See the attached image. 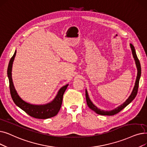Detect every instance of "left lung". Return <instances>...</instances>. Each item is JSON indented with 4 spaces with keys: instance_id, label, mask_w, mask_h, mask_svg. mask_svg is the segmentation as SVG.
<instances>
[{
    "instance_id": "1",
    "label": "left lung",
    "mask_w": 147,
    "mask_h": 147,
    "mask_svg": "<svg viewBox=\"0 0 147 147\" xmlns=\"http://www.w3.org/2000/svg\"><path fill=\"white\" fill-rule=\"evenodd\" d=\"M130 47H131V51H132V54H133V58H134V59H135V63H136V67H137V69H138V75H137L135 85V87H134V88H133V90L131 95H130V97H129V98L127 99L123 105H121L119 107H117L116 109H115L114 110H112V111H105L101 110V109H98V108H97L92 103L91 101L90 100V99H89V98L88 97V94L87 91L86 90V91H85V95H86V100L87 105L88 106V107L90 108L91 110H92L93 111H94L95 112H96L97 113H98L99 115H109V116L114 115H115V114L118 113V112H119L121 111H122L124 107H125L127 105L130 104L131 102L134 100V98H135L136 96L137 93H138V91L139 79H140V78H141V64H140V62H139V61L138 58V56L136 55L135 47H134V46L132 45L131 44H130Z\"/></svg>"
}]
</instances>
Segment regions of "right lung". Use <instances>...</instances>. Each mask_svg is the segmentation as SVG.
I'll return each instance as SVG.
<instances>
[{
	"instance_id": "obj_1",
	"label": "right lung",
	"mask_w": 147,
	"mask_h": 147,
	"mask_svg": "<svg viewBox=\"0 0 147 147\" xmlns=\"http://www.w3.org/2000/svg\"><path fill=\"white\" fill-rule=\"evenodd\" d=\"M16 55V51L11 58L8 67V77L9 82V89L10 93L12 100L14 101L15 104L19 107L29 115L32 117H34L38 119H47L51 117H55L58 114L59 111L62 103L63 95L64 94L66 89L68 85H66L62 87L57 94L55 98L50 103L44 105H34L26 103L23 101L20 97L16 91L14 86L13 85L12 79V67L14 58Z\"/></svg>"
}]
</instances>
